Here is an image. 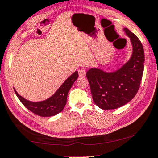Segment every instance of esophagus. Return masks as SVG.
<instances>
[{"instance_id": "34e87169", "label": "esophagus", "mask_w": 158, "mask_h": 158, "mask_svg": "<svg viewBox=\"0 0 158 158\" xmlns=\"http://www.w3.org/2000/svg\"><path fill=\"white\" fill-rule=\"evenodd\" d=\"M79 75L80 77H85L86 75V70L85 69H81L79 70Z\"/></svg>"}]
</instances>
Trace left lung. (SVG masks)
<instances>
[{
    "label": "left lung",
    "instance_id": "8db88e82",
    "mask_svg": "<svg viewBox=\"0 0 158 158\" xmlns=\"http://www.w3.org/2000/svg\"><path fill=\"white\" fill-rule=\"evenodd\" d=\"M123 30L133 48L130 59L113 72L98 68H91L87 72L94 102L102 110L116 109L127 104L137 93L142 80L144 63L142 43L127 28Z\"/></svg>",
    "mask_w": 158,
    "mask_h": 158
}]
</instances>
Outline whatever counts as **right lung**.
I'll use <instances>...</instances> for the list:
<instances>
[{
    "label": "right lung",
    "mask_w": 158,
    "mask_h": 158,
    "mask_svg": "<svg viewBox=\"0 0 158 158\" xmlns=\"http://www.w3.org/2000/svg\"><path fill=\"white\" fill-rule=\"evenodd\" d=\"M78 77V71H75L73 74L67 78L63 85L50 98L40 102L29 101L19 95L15 89L14 92L22 103L31 112L42 117L53 116L61 112L64 108L66 104L68 92Z\"/></svg>",
    "instance_id": "obj_1"
}]
</instances>
